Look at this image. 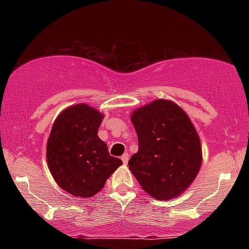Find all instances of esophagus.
Returning a JSON list of instances; mask_svg holds the SVG:
<instances>
[{
  "label": "esophagus",
  "instance_id": "obj_1",
  "mask_svg": "<svg viewBox=\"0 0 249 249\" xmlns=\"http://www.w3.org/2000/svg\"><path fill=\"white\" fill-rule=\"evenodd\" d=\"M128 157H130V154L128 153H124L122 156V160H123V162H124V165H126L128 162Z\"/></svg>",
  "mask_w": 249,
  "mask_h": 249
}]
</instances>
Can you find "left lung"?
Instances as JSON below:
<instances>
[{
    "instance_id": "1",
    "label": "left lung",
    "mask_w": 249,
    "mask_h": 249,
    "mask_svg": "<svg viewBox=\"0 0 249 249\" xmlns=\"http://www.w3.org/2000/svg\"><path fill=\"white\" fill-rule=\"evenodd\" d=\"M138 152L128 168L142 190L157 200L180 196L196 178L202 162L199 134L178 104L156 99L131 112Z\"/></svg>"
}]
</instances>
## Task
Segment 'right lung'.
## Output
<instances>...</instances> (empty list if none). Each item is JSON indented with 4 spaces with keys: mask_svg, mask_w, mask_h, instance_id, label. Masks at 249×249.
Wrapping results in <instances>:
<instances>
[{
    "mask_svg": "<svg viewBox=\"0 0 249 249\" xmlns=\"http://www.w3.org/2000/svg\"><path fill=\"white\" fill-rule=\"evenodd\" d=\"M104 115L88 104L67 107L53 122L47 142V161L53 179L65 192L91 198L123 164L111 157L98 137Z\"/></svg>",
    "mask_w": 249,
    "mask_h": 249,
    "instance_id": "add662e5",
    "label": "right lung"
}]
</instances>
